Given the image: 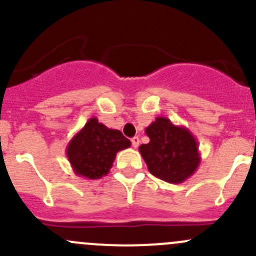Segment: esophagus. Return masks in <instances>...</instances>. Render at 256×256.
<instances>
[{"instance_id": "34e87169", "label": "esophagus", "mask_w": 256, "mask_h": 256, "mask_svg": "<svg viewBox=\"0 0 256 256\" xmlns=\"http://www.w3.org/2000/svg\"><path fill=\"white\" fill-rule=\"evenodd\" d=\"M131 144H132V146L136 148V147H138V144H140V138H138V136H135V138H131Z\"/></svg>"}]
</instances>
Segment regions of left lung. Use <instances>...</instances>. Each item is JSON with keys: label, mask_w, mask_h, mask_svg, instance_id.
<instances>
[{"label": "left lung", "mask_w": 256, "mask_h": 256, "mask_svg": "<svg viewBox=\"0 0 256 256\" xmlns=\"http://www.w3.org/2000/svg\"><path fill=\"white\" fill-rule=\"evenodd\" d=\"M150 142L138 151L150 174L168 183H183L200 164L198 142L187 128L158 116L144 130Z\"/></svg>", "instance_id": "obj_1"}]
</instances>
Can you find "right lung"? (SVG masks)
<instances>
[{"mask_svg":"<svg viewBox=\"0 0 256 256\" xmlns=\"http://www.w3.org/2000/svg\"><path fill=\"white\" fill-rule=\"evenodd\" d=\"M130 146V140L121 131L106 128L96 118H90L69 141L66 154L76 176L99 180L109 174L116 154Z\"/></svg>","mask_w":256,"mask_h":256,"instance_id":"obj_1","label":"right lung"}]
</instances>
